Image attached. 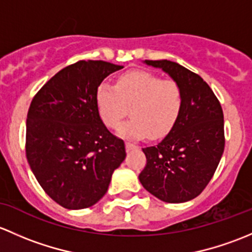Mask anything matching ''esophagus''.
I'll list each match as a JSON object with an SVG mask.
<instances>
[{"label":"esophagus","mask_w":252,"mask_h":252,"mask_svg":"<svg viewBox=\"0 0 252 252\" xmlns=\"http://www.w3.org/2000/svg\"><path fill=\"white\" fill-rule=\"evenodd\" d=\"M136 148L137 147L134 144L129 143V142H126V150H127V152H132V150L136 149Z\"/></svg>","instance_id":"1"}]
</instances>
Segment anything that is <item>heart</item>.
I'll list each match as a JSON object with an SVG mask.
<instances>
[{
	"label": "heart",
	"mask_w": 252,
	"mask_h": 252,
	"mask_svg": "<svg viewBox=\"0 0 252 252\" xmlns=\"http://www.w3.org/2000/svg\"><path fill=\"white\" fill-rule=\"evenodd\" d=\"M98 113L105 126L115 128L131 111L132 118L118 127L129 139L149 133L159 138L171 131L183 107V93L173 80H162L143 70H132L118 79L115 86L102 84L95 93Z\"/></svg>",
	"instance_id": "heart-1"
}]
</instances>
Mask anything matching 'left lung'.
Masks as SVG:
<instances>
[{"mask_svg":"<svg viewBox=\"0 0 252 252\" xmlns=\"http://www.w3.org/2000/svg\"><path fill=\"white\" fill-rule=\"evenodd\" d=\"M161 69L182 88L183 107L160 143L143 148L142 186L165 203H186L209 184L224 150V121L219 99L195 72L175 62L144 61Z\"/></svg>","mask_w":252,"mask_h":252,"instance_id":"8db88e82","label":"left lung"}]
</instances>
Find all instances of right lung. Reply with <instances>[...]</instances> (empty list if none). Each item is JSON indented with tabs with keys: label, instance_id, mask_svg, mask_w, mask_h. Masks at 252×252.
I'll return each instance as SVG.
<instances>
[{
	"label": "right lung",
	"instance_id": "right-lung-1",
	"mask_svg": "<svg viewBox=\"0 0 252 252\" xmlns=\"http://www.w3.org/2000/svg\"><path fill=\"white\" fill-rule=\"evenodd\" d=\"M123 65L80 61L36 93L27 119V159L43 190L69 210L92 206L125 160V143L103 124L95 93Z\"/></svg>",
	"mask_w": 252,
	"mask_h": 252
}]
</instances>
